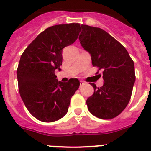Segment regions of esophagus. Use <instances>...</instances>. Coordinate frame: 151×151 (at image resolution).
<instances>
[{"instance_id":"1","label":"esophagus","mask_w":151,"mask_h":151,"mask_svg":"<svg viewBox=\"0 0 151 151\" xmlns=\"http://www.w3.org/2000/svg\"><path fill=\"white\" fill-rule=\"evenodd\" d=\"M80 86H82V85H85V83L84 81H82V80H81V81L80 82Z\"/></svg>"}]
</instances>
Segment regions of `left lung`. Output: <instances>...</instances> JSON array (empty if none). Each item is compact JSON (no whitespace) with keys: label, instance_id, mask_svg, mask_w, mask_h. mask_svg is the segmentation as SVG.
I'll return each instance as SVG.
<instances>
[{"label":"left lung","instance_id":"1","mask_svg":"<svg viewBox=\"0 0 151 151\" xmlns=\"http://www.w3.org/2000/svg\"><path fill=\"white\" fill-rule=\"evenodd\" d=\"M79 36L82 47L90 53L92 64L102 70L104 84L87 99L89 112L101 119H112L123 112L135 83L134 61L124 47L99 28L82 25Z\"/></svg>","mask_w":151,"mask_h":151}]
</instances>
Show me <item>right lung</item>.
Returning <instances> with one entry per match:
<instances>
[{
    "label": "right lung",
    "instance_id": "1",
    "mask_svg": "<svg viewBox=\"0 0 151 151\" xmlns=\"http://www.w3.org/2000/svg\"><path fill=\"white\" fill-rule=\"evenodd\" d=\"M80 31L79 23L53 25L38 35L21 55L17 70L19 94L39 121L53 122L68 112L80 81L70 79L62 83L55 71L62 65V50L74 43Z\"/></svg>",
    "mask_w": 151,
    "mask_h": 151
}]
</instances>
